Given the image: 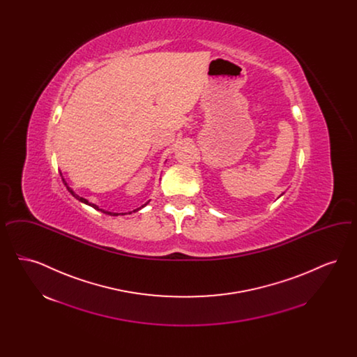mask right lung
Wrapping results in <instances>:
<instances>
[{
	"mask_svg": "<svg viewBox=\"0 0 357 357\" xmlns=\"http://www.w3.org/2000/svg\"><path fill=\"white\" fill-rule=\"evenodd\" d=\"M63 182H64V185H66V186H67V188H68L69 192H70V194H72V195H73V197H75V198H76V199H79V201H80V202H84V204H89V206H92V207H93V208H96V210H100V211H102V213H105V214H108V215H119V214H118V213H111V211H104V210H102V208H99V207H98V206H96V204H89V202H88V201H86V199H84V198H82V197H79V195H77V194H75V192H73V190H72V188H70V187H69L68 185H67V182H66V181H64V179H63ZM146 204H144V206H146ZM142 207H143V206H142ZM139 208H140V207H139ZM139 208H136V210H134V211H137V210H139ZM128 214H131V213H128Z\"/></svg>",
	"mask_w": 357,
	"mask_h": 357,
	"instance_id": "1",
	"label": "right lung"
}]
</instances>
